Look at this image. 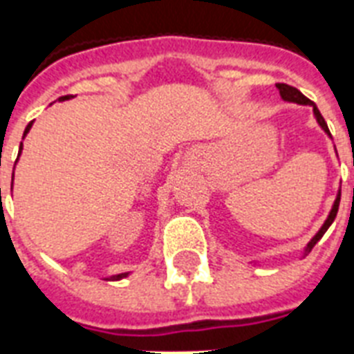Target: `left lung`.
I'll return each mask as SVG.
<instances>
[{
    "instance_id": "1",
    "label": "left lung",
    "mask_w": 354,
    "mask_h": 354,
    "mask_svg": "<svg viewBox=\"0 0 354 354\" xmlns=\"http://www.w3.org/2000/svg\"><path fill=\"white\" fill-rule=\"evenodd\" d=\"M275 86H277V90H279L281 97H283L285 101H288V102H297V104H305V106H307V104H308V106H313L314 118H316V121H318V124H319V127H322V128H324V132H325V133H329V136H330L329 127H327V122H325L324 115L319 113L318 106H316V104H314V102L310 101V99H307V97L303 95L301 91L297 90V88H294V86H288V84H275ZM340 194H342V193H338V196H336L335 204H333V209H330L329 216H327V221L324 222V226L319 227V232L313 236V241L308 242L307 248H305V252H310V250H313V248H314V244H316V242H318L319 239L324 236V233L327 232V230H329L330 224L335 222L336 213H338V205H340Z\"/></svg>"
}]
</instances>
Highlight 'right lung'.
Here are the masks:
<instances>
[{"label":"right lung","instance_id":"right-lung-1","mask_svg":"<svg viewBox=\"0 0 354 354\" xmlns=\"http://www.w3.org/2000/svg\"><path fill=\"white\" fill-rule=\"evenodd\" d=\"M71 97H73V95H64V97H60L58 101H68V99H71ZM30 127H32V122H29V124H27V128H25L24 136H27V132H29V130H30ZM19 154H21V145H19ZM19 154H18V156H19ZM127 275H128V274L112 275V277H110V281H119V279H122V277H127Z\"/></svg>","mask_w":354,"mask_h":354}]
</instances>
